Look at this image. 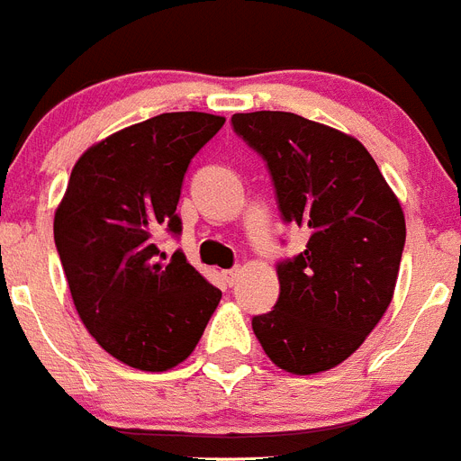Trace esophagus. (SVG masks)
<instances>
[{
  "label": "esophagus",
  "instance_id": "1",
  "mask_svg": "<svg viewBox=\"0 0 461 461\" xmlns=\"http://www.w3.org/2000/svg\"><path fill=\"white\" fill-rule=\"evenodd\" d=\"M239 274H241V271H239V269H230V271H225V274H222V278H225L227 285L231 287L236 283V278H239Z\"/></svg>",
  "mask_w": 461,
  "mask_h": 461
}]
</instances>
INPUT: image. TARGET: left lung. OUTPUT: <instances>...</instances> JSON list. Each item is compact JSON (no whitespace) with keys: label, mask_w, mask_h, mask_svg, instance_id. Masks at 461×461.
Segmentation results:
<instances>
[{"label":"left lung","mask_w":461,"mask_h":461,"mask_svg":"<svg viewBox=\"0 0 461 461\" xmlns=\"http://www.w3.org/2000/svg\"><path fill=\"white\" fill-rule=\"evenodd\" d=\"M231 127L264 159L285 225L306 250L276 264L280 294L253 331L290 374L327 371L364 343L397 285L406 222L369 150L352 136L285 111L234 113Z\"/></svg>","instance_id":"obj_1"}]
</instances>
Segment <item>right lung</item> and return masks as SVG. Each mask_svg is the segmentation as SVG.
Masks as SVG:
<instances>
[{
  "mask_svg": "<svg viewBox=\"0 0 461 461\" xmlns=\"http://www.w3.org/2000/svg\"><path fill=\"white\" fill-rule=\"evenodd\" d=\"M225 125L197 111L159 113L92 146L55 213V248L71 299L95 341L141 371H167L194 350L222 292L183 250L176 213L192 158Z\"/></svg>",
  "mask_w": 461,
  "mask_h": 461,
  "instance_id": "1",
  "label": "right lung"
}]
</instances>
